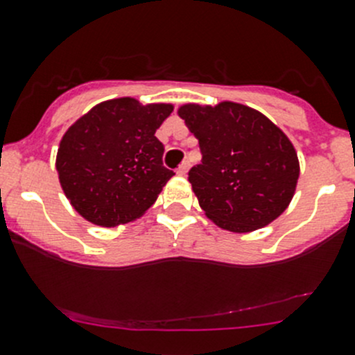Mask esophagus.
Listing matches in <instances>:
<instances>
[{"label":"esophagus","mask_w":355,"mask_h":355,"mask_svg":"<svg viewBox=\"0 0 355 355\" xmlns=\"http://www.w3.org/2000/svg\"><path fill=\"white\" fill-rule=\"evenodd\" d=\"M189 168H191V163H189V161H184V163L177 168V175H182V177H184V175H187Z\"/></svg>","instance_id":"esophagus-1"}]
</instances>
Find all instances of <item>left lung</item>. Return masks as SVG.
Returning <instances> with one entry per match:
<instances>
[{"label": "left lung", "mask_w": 355, "mask_h": 355, "mask_svg": "<svg viewBox=\"0 0 355 355\" xmlns=\"http://www.w3.org/2000/svg\"><path fill=\"white\" fill-rule=\"evenodd\" d=\"M201 149L189 182L206 216L230 232L269 225L290 205L300 166L293 144L261 112L236 102L178 109Z\"/></svg>", "instance_id": "obj_1"}]
</instances>
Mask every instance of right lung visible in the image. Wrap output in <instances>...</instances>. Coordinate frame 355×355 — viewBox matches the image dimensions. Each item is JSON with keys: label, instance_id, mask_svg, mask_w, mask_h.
Masks as SVG:
<instances>
[{"label": "right lung", "instance_id": "right-lung-1", "mask_svg": "<svg viewBox=\"0 0 355 355\" xmlns=\"http://www.w3.org/2000/svg\"><path fill=\"white\" fill-rule=\"evenodd\" d=\"M173 111L130 97L95 105L62 137L58 180L72 208L88 222L116 227L142 216L173 171L154 135Z\"/></svg>", "mask_w": 355, "mask_h": 355}]
</instances>
